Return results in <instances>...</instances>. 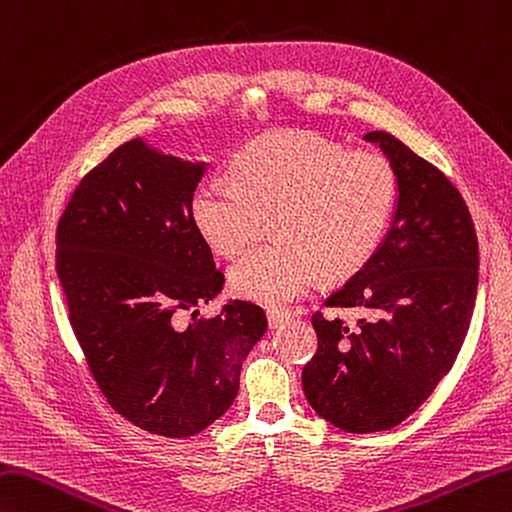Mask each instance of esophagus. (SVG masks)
<instances>
[{
    "label": "esophagus",
    "instance_id": "esophagus-1",
    "mask_svg": "<svg viewBox=\"0 0 512 512\" xmlns=\"http://www.w3.org/2000/svg\"><path fill=\"white\" fill-rule=\"evenodd\" d=\"M290 319H293V315L284 313V310H268V326L270 328L284 326L286 322H290Z\"/></svg>",
    "mask_w": 512,
    "mask_h": 512
}]
</instances>
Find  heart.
I'll return each mask as SVG.
<instances>
[{
  "label": "heart",
  "instance_id": "obj_1",
  "mask_svg": "<svg viewBox=\"0 0 512 512\" xmlns=\"http://www.w3.org/2000/svg\"><path fill=\"white\" fill-rule=\"evenodd\" d=\"M233 184H199L190 202L197 233L233 257L262 237L277 242L239 259L228 273L239 297L282 306L319 277L346 282L362 270L390 226L399 199L393 162L373 150L348 153L315 133L266 135L230 162Z\"/></svg>",
  "mask_w": 512,
  "mask_h": 512
}]
</instances>
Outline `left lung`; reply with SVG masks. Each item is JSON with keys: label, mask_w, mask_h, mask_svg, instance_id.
<instances>
[{"label": "left lung", "mask_w": 512, "mask_h": 512, "mask_svg": "<svg viewBox=\"0 0 512 512\" xmlns=\"http://www.w3.org/2000/svg\"><path fill=\"white\" fill-rule=\"evenodd\" d=\"M399 177V199L373 259L313 315L317 353L302 370L308 404L346 433L402 424L433 395L462 348L477 297L479 246L464 197L442 170L384 130L364 135Z\"/></svg>", "instance_id": "obj_1"}]
</instances>
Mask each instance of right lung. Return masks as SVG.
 I'll list each match as a JSON object with an SVG mask.
<instances>
[{
    "label": "right lung",
    "mask_w": 512,
    "mask_h": 512,
    "mask_svg": "<svg viewBox=\"0 0 512 512\" xmlns=\"http://www.w3.org/2000/svg\"><path fill=\"white\" fill-rule=\"evenodd\" d=\"M206 166L130 139L79 182L57 224V277L99 390L130 424L173 439L226 413L268 326L242 299L195 319L224 286L190 217Z\"/></svg>",
    "instance_id": "add662e5"
}]
</instances>
